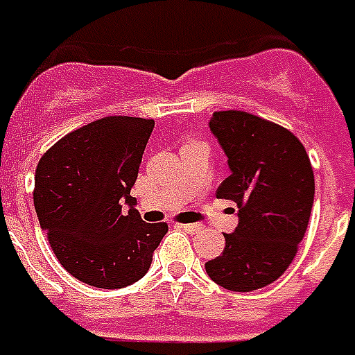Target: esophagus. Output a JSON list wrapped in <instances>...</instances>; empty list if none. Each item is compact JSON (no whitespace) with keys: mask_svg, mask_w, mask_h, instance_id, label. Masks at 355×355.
Returning <instances> with one entry per match:
<instances>
[{"mask_svg":"<svg viewBox=\"0 0 355 355\" xmlns=\"http://www.w3.org/2000/svg\"><path fill=\"white\" fill-rule=\"evenodd\" d=\"M178 227L187 232H200L201 231L200 223H178Z\"/></svg>","mask_w":355,"mask_h":355,"instance_id":"34e87169","label":"esophagus"}]
</instances>
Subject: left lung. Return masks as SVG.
<instances>
[{
    "label": "left lung",
    "instance_id": "1",
    "mask_svg": "<svg viewBox=\"0 0 355 355\" xmlns=\"http://www.w3.org/2000/svg\"><path fill=\"white\" fill-rule=\"evenodd\" d=\"M209 126L231 168L216 196L236 203L238 227L205 271L225 290H260L290 268L304 238L315 194L310 157L290 130L248 112H214Z\"/></svg>",
    "mask_w": 355,
    "mask_h": 355
}]
</instances>
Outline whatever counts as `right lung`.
Segmentation results:
<instances>
[{
  "label": "right lung",
  "mask_w": 355,
  "mask_h": 355,
  "mask_svg": "<svg viewBox=\"0 0 355 355\" xmlns=\"http://www.w3.org/2000/svg\"><path fill=\"white\" fill-rule=\"evenodd\" d=\"M152 130V119H98L62 137L36 166L40 227L65 271L84 284L117 290L143 279L168 231L164 222H143L130 196Z\"/></svg>",
  "instance_id": "add662e5"
}]
</instances>
